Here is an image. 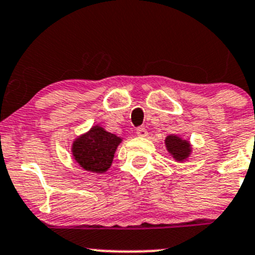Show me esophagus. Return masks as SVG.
Returning a JSON list of instances; mask_svg holds the SVG:
<instances>
[{"label":"esophagus","instance_id":"34e87169","mask_svg":"<svg viewBox=\"0 0 255 255\" xmlns=\"http://www.w3.org/2000/svg\"><path fill=\"white\" fill-rule=\"evenodd\" d=\"M135 133H137L138 137H143V138H144V137H147V135H148L147 129H145L144 127H138L137 128V132H135Z\"/></svg>","mask_w":255,"mask_h":255}]
</instances>
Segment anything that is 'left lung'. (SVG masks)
Returning <instances> with one entry per match:
<instances>
[{"instance_id": "left-lung-1", "label": "left lung", "mask_w": 255, "mask_h": 255, "mask_svg": "<svg viewBox=\"0 0 255 255\" xmlns=\"http://www.w3.org/2000/svg\"><path fill=\"white\" fill-rule=\"evenodd\" d=\"M164 144L170 157L175 162H184L193 152V148H192L189 140L184 139V138L179 137L177 134L167 135L164 139Z\"/></svg>"}]
</instances>
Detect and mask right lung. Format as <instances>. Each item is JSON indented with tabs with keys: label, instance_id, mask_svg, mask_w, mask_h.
<instances>
[{
	"label": "right lung",
	"instance_id": "1",
	"mask_svg": "<svg viewBox=\"0 0 255 255\" xmlns=\"http://www.w3.org/2000/svg\"><path fill=\"white\" fill-rule=\"evenodd\" d=\"M122 140L118 135L107 132L102 126L96 125L73 140L71 153L82 169L102 174L112 165L115 153Z\"/></svg>",
	"mask_w": 255,
	"mask_h": 255
}]
</instances>
